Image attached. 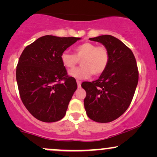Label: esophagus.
Returning <instances> with one entry per match:
<instances>
[{"mask_svg":"<svg viewBox=\"0 0 157 157\" xmlns=\"http://www.w3.org/2000/svg\"><path fill=\"white\" fill-rule=\"evenodd\" d=\"M77 86H78V88H80L81 87V81L77 80Z\"/></svg>","mask_w":157,"mask_h":157,"instance_id":"1","label":"esophagus"}]
</instances>
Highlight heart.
Segmentation results:
<instances>
[{
  "label": "heart",
  "mask_w": 157,
  "mask_h": 157,
  "mask_svg": "<svg viewBox=\"0 0 157 157\" xmlns=\"http://www.w3.org/2000/svg\"><path fill=\"white\" fill-rule=\"evenodd\" d=\"M108 48L94 43H82L75 48V55L64 51L60 55V61L66 68H72L81 60V67L74 68L68 75L77 80H84L91 76H98L105 71L109 63Z\"/></svg>",
  "instance_id": "1"
}]
</instances>
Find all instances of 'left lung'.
I'll return each mask as SVG.
<instances>
[{
  "label": "left lung",
  "mask_w": 157,
  "mask_h": 157,
  "mask_svg": "<svg viewBox=\"0 0 157 157\" xmlns=\"http://www.w3.org/2000/svg\"><path fill=\"white\" fill-rule=\"evenodd\" d=\"M109 52L105 71L93 82H82L86 90L84 107L88 117L97 122H109L124 113L132 101L139 72L133 52L121 40L105 35L89 38Z\"/></svg>",
  "instance_id": "8db88e82"
}]
</instances>
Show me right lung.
I'll use <instances>...</instances> for the list:
<instances>
[{"label": "right lung", "instance_id": "right-lung-1", "mask_svg": "<svg viewBox=\"0 0 157 157\" xmlns=\"http://www.w3.org/2000/svg\"><path fill=\"white\" fill-rule=\"evenodd\" d=\"M80 39L45 35L27 46L21 54L16 69L20 96L26 109L38 120L57 122L66 114L77 85L75 78L67 75L60 55Z\"/></svg>", "mask_w": 157, "mask_h": 157}]
</instances>
